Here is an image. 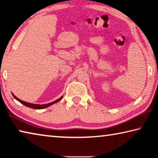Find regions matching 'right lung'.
<instances>
[{"instance_id":"right-lung-1","label":"right lung","mask_w":158,"mask_h":158,"mask_svg":"<svg viewBox=\"0 0 158 158\" xmlns=\"http://www.w3.org/2000/svg\"><path fill=\"white\" fill-rule=\"evenodd\" d=\"M12 96L14 97V98H15V99H17L18 102H19L21 103H22L23 105H24V106H27V107H29V108H34V109H43V108H47L48 106H50L54 104V103L58 102L59 101H60L62 99V97H61L59 98V99L55 101V102H51V103H46V104L40 105V104H33V103H30L25 102H24V101H22V100H20V99H18V98L15 97L13 94H12Z\"/></svg>"}]
</instances>
